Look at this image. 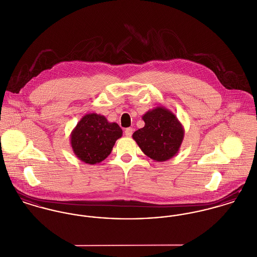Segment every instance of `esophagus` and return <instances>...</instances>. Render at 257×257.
<instances>
[{
	"mask_svg": "<svg viewBox=\"0 0 257 257\" xmlns=\"http://www.w3.org/2000/svg\"><path fill=\"white\" fill-rule=\"evenodd\" d=\"M133 128H126L125 129V131H124V133H125V135L127 136V137H131L132 136V134H133Z\"/></svg>",
	"mask_w": 257,
	"mask_h": 257,
	"instance_id": "1",
	"label": "esophagus"
}]
</instances>
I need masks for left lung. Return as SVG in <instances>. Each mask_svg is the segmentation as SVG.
<instances>
[{
  "mask_svg": "<svg viewBox=\"0 0 257 257\" xmlns=\"http://www.w3.org/2000/svg\"><path fill=\"white\" fill-rule=\"evenodd\" d=\"M142 118L145 126L132 136L142 152L158 162L176 156L185 135L177 116L164 106H157L147 111Z\"/></svg>",
  "mask_w": 257,
  "mask_h": 257,
  "instance_id": "8db88e82",
  "label": "left lung"
}]
</instances>
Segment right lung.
Listing matches in <instances>:
<instances>
[{
    "mask_svg": "<svg viewBox=\"0 0 257 257\" xmlns=\"http://www.w3.org/2000/svg\"><path fill=\"white\" fill-rule=\"evenodd\" d=\"M122 129L103 115L88 113L80 119L70 134V145L81 161L96 164L107 158L115 142L122 137Z\"/></svg>",
    "mask_w": 257,
    "mask_h": 257,
    "instance_id": "obj_1",
    "label": "right lung"
}]
</instances>
